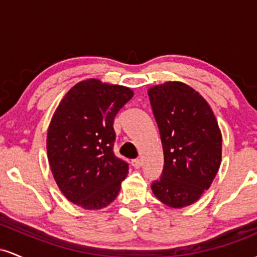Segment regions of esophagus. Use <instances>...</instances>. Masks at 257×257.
I'll return each mask as SVG.
<instances>
[{
    "instance_id": "esophagus-1",
    "label": "esophagus",
    "mask_w": 257,
    "mask_h": 257,
    "mask_svg": "<svg viewBox=\"0 0 257 257\" xmlns=\"http://www.w3.org/2000/svg\"><path fill=\"white\" fill-rule=\"evenodd\" d=\"M141 159H133L132 161V166L135 168V169H139V168L141 167Z\"/></svg>"
}]
</instances>
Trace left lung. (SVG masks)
Returning <instances> with one entry per match:
<instances>
[{
	"mask_svg": "<svg viewBox=\"0 0 257 257\" xmlns=\"http://www.w3.org/2000/svg\"><path fill=\"white\" fill-rule=\"evenodd\" d=\"M161 134L164 167L152 192L170 208H185L200 198L216 176L222 135L215 114L202 95L182 82H166L149 89Z\"/></svg>",
	"mask_w": 257,
	"mask_h": 257,
	"instance_id": "8db88e82",
	"label": "left lung"
}]
</instances>
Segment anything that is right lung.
Returning a JSON list of instances; mask_svg holds the SVG:
<instances>
[{
  "label": "right lung",
  "instance_id": "add662e5",
  "mask_svg": "<svg viewBox=\"0 0 257 257\" xmlns=\"http://www.w3.org/2000/svg\"><path fill=\"white\" fill-rule=\"evenodd\" d=\"M134 95L131 88L78 82L65 94L47 133V155L58 187L85 210L107 206L118 196L128 164L113 153V120Z\"/></svg>",
  "mask_w": 257,
  "mask_h": 257
}]
</instances>
